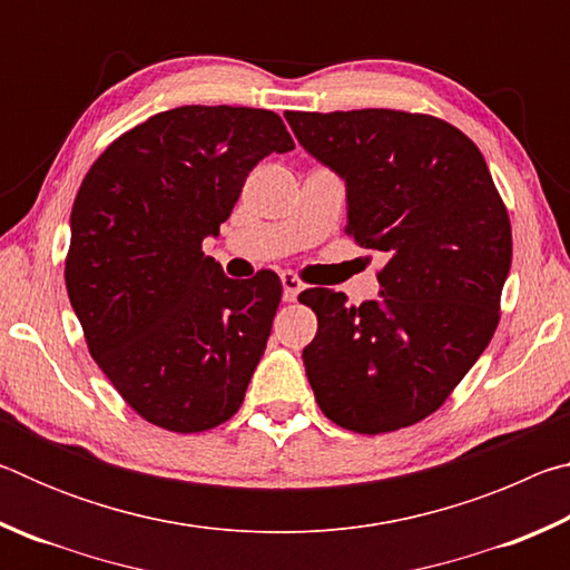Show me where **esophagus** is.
Instances as JSON below:
<instances>
[{"mask_svg": "<svg viewBox=\"0 0 570 570\" xmlns=\"http://www.w3.org/2000/svg\"><path fill=\"white\" fill-rule=\"evenodd\" d=\"M282 284H284V302H296V296L302 294L304 286H306L302 278H298L292 272H284L282 274Z\"/></svg>", "mask_w": 570, "mask_h": 570, "instance_id": "obj_1", "label": "esophagus"}]
</instances>
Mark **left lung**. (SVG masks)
<instances>
[{
    "label": "left lung",
    "instance_id": "left-lung-1",
    "mask_svg": "<svg viewBox=\"0 0 570 570\" xmlns=\"http://www.w3.org/2000/svg\"><path fill=\"white\" fill-rule=\"evenodd\" d=\"M298 142L346 183V236L380 250L382 296L332 288L298 302L320 320L304 350L322 412L382 435L442 407L493 340L513 256L508 208L480 148L424 112H286Z\"/></svg>",
    "mask_w": 570,
    "mask_h": 570
}]
</instances>
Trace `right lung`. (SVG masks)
<instances>
[{"label":"right lung","mask_w":570,"mask_h":570,"mask_svg":"<svg viewBox=\"0 0 570 570\" xmlns=\"http://www.w3.org/2000/svg\"><path fill=\"white\" fill-rule=\"evenodd\" d=\"M292 148L272 110L183 105L115 138L77 190L67 296L92 360L150 424L214 430L244 402L282 278H228L204 238L256 163Z\"/></svg>","instance_id":"obj_1"}]
</instances>
